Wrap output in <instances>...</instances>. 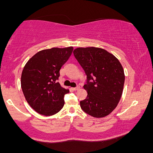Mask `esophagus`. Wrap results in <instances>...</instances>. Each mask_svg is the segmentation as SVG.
<instances>
[{
	"mask_svg": "<svg viewBox=\"0 0 153 153\" xmlns=\"http://www.w3.org/2000/svg\"><path fill=\"white\" fill-rule=\"evenodd\" d=\"M79 89H80V86H77L75 88H73V91H78V90H79Z\"/></svg>",
	"mask_w": 153,
	"mask_h": 153,
	"instance_id": "1",
	"label": "esophagus"
}]
</instances>
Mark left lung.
I'll return each mask as SVG.
<instances>
[{"instance_id": "8db88e82", "label": "left lung", "mask_w": 153, "mask_h": 153, "mask_svg": "<svg viewBox=\"0 0 153 153\" xmlns=\"http://www.w3.org/2000/svg\"><path fill=\"white\" fill-rule=\"evenodd\" d=\"M73 54L87 75L83 88L88 96L80 107L96 118L106 117L122 97L125 80L122 65L114 55L98 47H78Z\"/></svg>"}]
</instances>
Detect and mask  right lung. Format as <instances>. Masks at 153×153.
<instances>
[{
  "mask_svg": "<svg viewBox=\"0 0 153 153\" xmlns=\"http://www.w3.org/2000/svg\"><path fill=\"white\" fill-rule=\"evenodd\" d=\"M73 50V47H69L39 51L24 66L21 78L23 94L31 108L40 114L54 115L64 106V96L69 90L57 80Z\"/></svg>",
  "mask_w": 153,
  "mask_h": 153,
  "instance_id": "1",
  "label": "right lung"
}]
</instances>
